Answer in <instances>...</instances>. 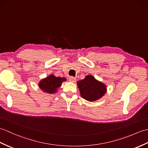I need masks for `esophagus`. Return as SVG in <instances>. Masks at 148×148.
Wrapping results in <instances>:
<instances>
[{
    "instance_id": "esophagus-1",
    "label": "esophagus",
    "mask_w": 148,
    "mask_h": 148,
    "mask_svg": "<svg viewBox=\"0 0 148 148\" xmlns=\"http://www.w3.org/2000/svg\"><path fill=\"white\" fill-rule=\"evenodd\" d=\"M69 81L72 82H74L75 81H76V79H75V77H73V76H70L69 77Z\"/></svg>"
}]
</instances>
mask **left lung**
<instances>
[{"mask_svg":"<svg viewBox=\"0 0 148 148\" xmlns=\"http://www.w3.org/2000/svg\"><path fill=\"white\" fill-rule=\"evenodd\" d=\"M81 97L88 101H94L101 98L106 92V85L88 75L84 79L77 82Z\"/></svg>","mask_w":148,"mask_h":148,"instance_id":"left-lung-1","label":"left lung"}]
</instances>
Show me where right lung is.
I'll return each mask as SVG.
<instances>
[{
  "instance_id": "right-lung-1",
  "label": "right lung",
  "mask_w": 148,
  "mask_h": 148,
  "mask_svg": "<svg viewBox=\"0 0 148 148\" xmlns=\"http://www.w3.org/2000/svg\"><path fill=\"white\" fill-rule=\"evenodd\" d=\"M66 80L65 77H56L53 74H51L49 76L41 80L38 86L43 92L53 94L57 91V89L61 86L62 83Z\"/></svg>"
}]
</instances>
